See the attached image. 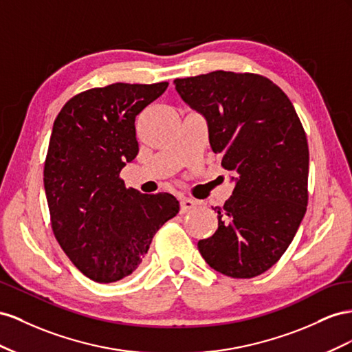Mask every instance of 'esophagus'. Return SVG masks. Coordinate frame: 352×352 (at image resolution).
<instances>
[{
	"mask_svg": "<svg viewBox=\"0 0 352 352\" xmlns=\"http://www.w3.org/2000/svg\"><path fill=\"white\" fill-rule=\"evenodd\" d=\"M179 206H182V214H186V212H188V210H192L196 206V202L192 199H182Z\"/></svg>",
	"mask_w": 352,
	"mask_h": 352,
	"instance_id": "1",
	"label": "esophagus"
}]
</instances>
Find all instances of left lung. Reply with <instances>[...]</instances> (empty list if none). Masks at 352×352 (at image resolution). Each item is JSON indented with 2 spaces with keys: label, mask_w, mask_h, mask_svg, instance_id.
Instances as JSON below:
<instances>
[{
  "label": "left lung",
  "mask_w": 352,
  "mask_h": 352,
  "mask_svg": "<svg viewBox=\"0 0 352 352\" xmlns=\"http://www.w3.org/2000/svg\"><path fill=\"white\" fill-rule=\"evenodd\" d=\"M184 102L208 120L209 143L232 170L218 230L199 240L209 267L233 278L265 273L292 242L308 204V143L287 96L256 74L215 70L177 78Z\"/></svg>",
  "instance_id": "obj_1"
}]
</instances>
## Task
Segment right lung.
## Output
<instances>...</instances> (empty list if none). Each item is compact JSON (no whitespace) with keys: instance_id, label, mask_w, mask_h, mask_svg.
Here are the masks:
<instances>
[{"instance_id":"right-lung-1","label":"right lung","mask_w":352,"mask_h":352,"mask_svg":"<svg viewBox=\"0 0 352 352\" xmlns=\"http://www.w3.org/2000/svg\"><path fill=\"white\" fill-rule=\"evenodd\" d=\"M168 82L91 88L57 115L44 165L52 228L74 265L113 283L142 264L157 230L178 210L169 193L126 188L120 169L138 153L135 116Z\"/></svg>"}]
</instances>
